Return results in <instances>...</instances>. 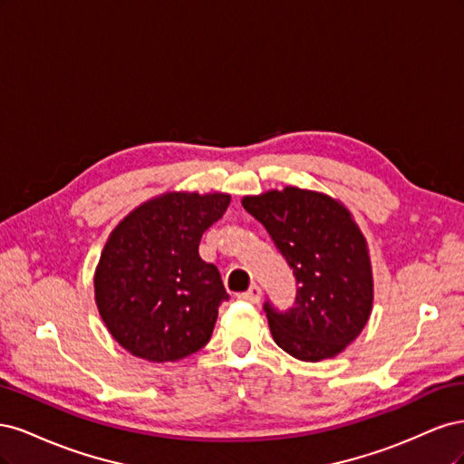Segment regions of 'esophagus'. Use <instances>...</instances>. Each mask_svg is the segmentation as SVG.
I'll return each mask as SVG.
<instances>
[{
  "label": "esophagus",
  "mask_w": 464,
  "mask_h": 464,
  "mask_svg": "<svg viewBox=\"0 0 464 464\" xmlns=\"http://www.w3.org/2000/svg\"><path fill=\"white\" fill-rule=\"evenodd\" d=\"M261 294H263V292H261V288H259L257 285H251L249 290H247V292H242L237 298L244 300V302H249V304H257V302L261 300Z\"/></svg>",
  "instance_id": "1"
}]
</instances>
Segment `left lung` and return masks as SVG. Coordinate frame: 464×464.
<instances>
[{"instance_id": "left-lung-1", "label": "left lung", "mask_w": 464, "mask_h": 464, "mask_svg": "<svg viewBox=\"0 0 464 464\" xmlns=\"http://www.w3.org/2000/svg\"><path fill=\"white\" fill-rule=\"evenodd\" d=\"M242 205L271 234L298 283L290 312L265 304L275 343L302 362L339 356L373 305L370 249L353 213L327 193L294 186L246 195Z\"/></svg>"}]
</instances>
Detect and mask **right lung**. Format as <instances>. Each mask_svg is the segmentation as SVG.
<instances>
[{"label": "right lung", "mask_w": 464, "mask_h": 464, "mask_svg": "<svg viewBox=\"0 0 464 464\" xmlns=\"http://www.w3.org/2000/svg\"><path fill=\"white\" fill-rule=\"evenodd\" d=\"M230 205L228 193L166 191L125 215L94 271V302L106 329L147 362H178L213 334L228 300L213 263L199 257L203 232Z\"/></svg>", "instance_id": "obj_1"}]
</instances>
